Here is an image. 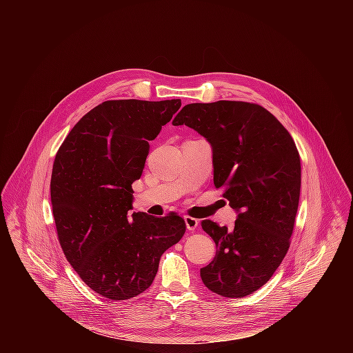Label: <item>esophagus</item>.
I'll use <instances>...</instances> for the list:
<instances>
[{
  "instance_id": "obj_1",
  "label": "esophagus",
  "mask_w": 353,
  "mask_h": 353,
  "mask_svg": "<svg viewBox=\"0 0 353 353\" xmlns=\"http://www.w3.org/2000/svg\"><path fill=\"white\" fill-rule=\"evenodd\" d=\"M184 222H185V226H187V229L188 230H191V232H194L195 229H196V226H198V219H195V218H192V216H188V215H185L184 216Z\"/></svg>"
}]
</instances>
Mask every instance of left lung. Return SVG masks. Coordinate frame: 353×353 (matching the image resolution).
Here are the masks:
<instances>
[{"label":"left lung","mask_w":353,"mask_h":353,"mask_svg":"<svg viewBox=\"0 0 353 353\" xmlns=\"http://www.w3.org/2000/svg\"><path fill=\"white\" fill-rule=\"evenodd\" d=\"M212 145L214 184L239 212L233 229L203 221L216 256L201 279L216 294L244 297L265 285L285 259L300 196V157L288 130L257 103H190L173 120Z\"/></svg>","instance_id":"1"}]
</instances>
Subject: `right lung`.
<instances>
[{
  "mask_svg": "<svg viewBox=\"0 0 353 353\" xmlns=\"http://www.w3.org/2000/svg\"><path fill=\"white\" fill-rule=\"evenodd\" d=\"M180 106V99L106 100L74 125L57 150L50 194L60 245L79 278L110 300L148 289L162 254L185 233L174 212L128 215L149 141Z\"/></svg>",
  "mask_w": 353,
  "mask_h": 353,
  "instance_id": "obj_1",
  "label": "right lung"
}]
</instances>
